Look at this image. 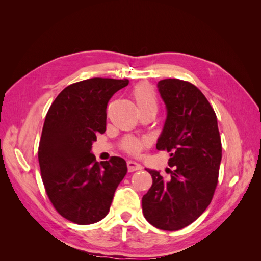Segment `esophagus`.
<instances>
[{
  "label": "esophagus",
  "mask_w": 261,
  "mask_h": 261,
  "mask_svg": "<svg viewBox=\"0 0 261 261\" xmlns=\"http://www.w3.org/2000/svg\"><path fill=\"white\" fill-rule=\"evenodd\" d=\"M127 169H128V172H135V171L141 170V165L136 161L129 160L127 161Z\"/></svg>",
  "instance_id": "1"
}]
</instances>
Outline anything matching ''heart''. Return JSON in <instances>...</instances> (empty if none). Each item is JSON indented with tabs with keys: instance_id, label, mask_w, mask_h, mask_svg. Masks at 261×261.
Instances as JSON below:
<instances>
[{
	"instance_id": "1",
	"label": "heart",
	"mask_w": 261,
	"mask_h": 261,
	"mask_svg": "<svg viewBox=\"0 0 261 261\" xmlns=\"http://www.w3.org/2000/svg\"><path fill=\"white\" fill-rule=\"evenodd\" d=\"M133 96L134 99H135L138 111H143V110H152V111H156L158 102L155 94L148 85H138L136 88L134 89ZM145 146L146 141L137 139H126L123 143L124 150L133 154H138Z\"/></svg>"
}]
</instances>
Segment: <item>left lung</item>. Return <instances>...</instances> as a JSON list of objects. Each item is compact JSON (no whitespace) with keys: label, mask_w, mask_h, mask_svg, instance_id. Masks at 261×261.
I'll use <instances>...</instances> for the list:
<instances>
[{"label":"left lung","mask_w":261,"mask_h":261,"mask_svg":"<svg viewBox=\"0 0 261 261\" xmlns=\"http://www.w3.org/2000/svg\"><path fill=\"white\" fill-rule=\"evenodd\" d=\"M167 118L158 150L170 154V176L146 169L152 186L143 197L146 220L156 228L177 231L198 219L215 194L222 147L217 116L202 92L193 84L169 78L158 83Z\"/></svg>","instance_id":"1"}]
</instances>
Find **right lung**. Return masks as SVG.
I'll list each match as a JSON object with an SVG mask.
<instances>
[{"mask_svg": "<svg viewBox=\"0 0 261 261\" xmlns=\"http://www.w3.org/2000/svg\"><path fill=\"white\" fill-rule=\"evenodd\" d=\"M128 83L90 78L69 85L46 113L38 150L42 181L54 208L74 223L103 219L127 173L123 158L99 163L91 148L106 132L109 100Z\"/></svg>", "mask_w": 261, "mask_h": 261, "instance_id": "right-lung-1", "label": "right lung"}]
</instances>
